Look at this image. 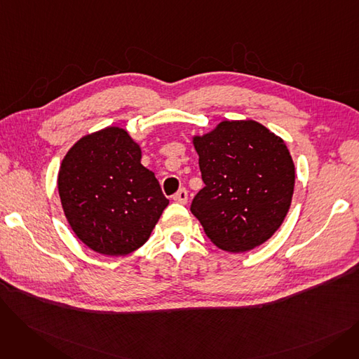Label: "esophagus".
Masks as SVG:
<instances>
[{
	"label": "esophagus",
	"instance_id": "obj_1",
	"mask_svg": "<svg viewBox=\"0 0 359 359\" xmlns=\"http://www.w3.org/2000/svg\"><path fill=\"white\" fill-rule=\"evenodd\" d=\"M173 199L177 202V203H186L187 202V191L186 189H180L175 196Z\"/></svg>",
	"mask_w": 359,
	"mask_h": 359
}]
</instances>
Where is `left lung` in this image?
<instances>
[{
    "label": "left lung",
    "mask_w": 359,
    "mask_h": 359,
    "mask_svg": "<svg viewBox=\"0 0 359 359\" xmlns=\"http://www.w3.org/2000/svg\"><path fill=\"white\" fill-rule=\"evenodd\" d=\"M194 147L205 186L191 211L219 249L249 252L284 222L295 167L280 137L256 121H222Z\"/></svg>",
    "instance_id": "8db88e82"
}]
</instances>
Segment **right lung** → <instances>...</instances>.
<instances>
[{
    "label": "right lung",
    "mask_w": 359,
    "mask_h": 359,
    "mask_svg": "<svg viewBox=\"0 0 359 359\" xmlns=\"http://www.w3.org/2000/svg\"><path fill=\"white\" fill-rule=\"evenodd\" d=\"M64 214L91 250L125 256L149 238L168 199L141 164V147L119 126L75 142L58 173Z\"/></svg>",
    "instance_id": "add662e5"
}]
</instances>
